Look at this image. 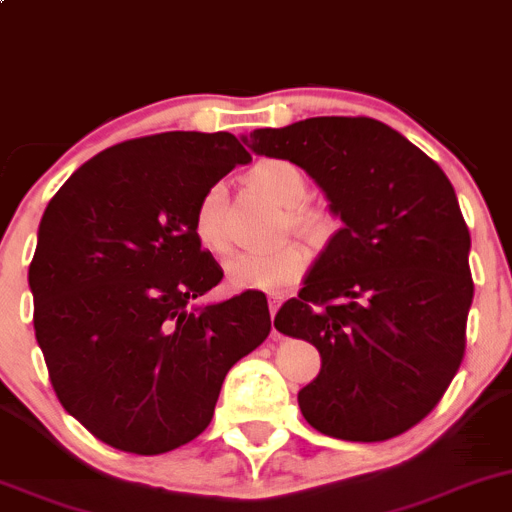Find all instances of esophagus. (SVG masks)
Wrapping results in <instances>:
<instances>
[{
  "instance_id": "34e87169",
  "label": "esophagus",
  "mask_w": 512,
  "mask_h": 512,
  "mask_svg": "<svg viewBox=\"0 0 512 512\" xmlns=\"http://www.w3.org/2000/svg\"><path fill=\"white\" fill-rule=\"evenodd\" d=\"M280 305H282V295H272V297H270V315H272V322H275V315H277V310H280Z\"/></svg>"
}]
</instances>
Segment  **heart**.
Listing matches in <instances>:
<instances>
[{"instance_id": "b5f03b06", "label": "heart", "mask_w": 512, "mask_h": 512, "mask_svg": "<svg viewBox=\"0 0 512 512\" xmlns=\"http://www.w3.org/2000/svg\"><path fill=\"white\" fill-rule=\"evenodd\" d=\"M247 187L265 200L287 210V222L307 240H322L332 230V217L322 207L302 205L307 200V177L297 165L287 160H262L250 167L245 177ZM222 187H210L200 197L192 215L195 242L212 257H222L230 250L225 220H222ZM307 250L302 245H282L262 255H235L225 265V275L235 290H285L295 285L307 270Z\"/></svg>"}]
</instances>
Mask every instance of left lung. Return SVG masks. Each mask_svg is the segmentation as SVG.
Returning <instances> with one entry per match:
<instances>
[{
  "instance_id": "1",
  "label": "left lung",
  "mask_w": 512,
  "mask_h": 512,
  "mask_svg": "<svg viewBox=\"0 0 512 512\" xmlns=\"http://www.w3.org/2000/svg\"><path fill=\"white\" fill-rule=\"evenodd\" d=\"M247 142V140H245ZM252 152L290 160L342 220L282 335L320 350L297 403L322 435L380 443L440 403L465 355L470 232L453 185L423 150L370 117H310L250 132Z\"/></svg>"
}]
</instances>
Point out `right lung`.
Listing matches in <instances>:
<instances>
[{
  "label": "right lung",
  "instance_id": "right-lung-1",
  "mask_svg": "<svg viewBox=\"0 0 512 512\" xmlns=\"http://www.w3.org/2000/svg\"><path fill=\"white\" fill-rule=\"evenodd\" d=\"M250 160L230 132H162L99 152L49 200L34 335L62 408L102 443L160 455L195 440L230 367L270 335L265 292L192 305L222 280L195 207Z\"/></svg>",
  "mask_w": 512,
  "mask_h": 512
}]
</instances>
